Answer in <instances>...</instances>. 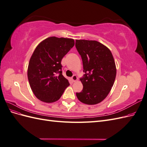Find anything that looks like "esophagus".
<instances>
[{"mask_svg":"<svg viewBox=\"0 0 147 147\" xmlns=\"http://www.w3.org/2000/svg\"><path fill=\"white\" fill-rule=\"evenodd\" d=\"M71 79H72V80L73 82H76V81L77 80V75H74L72 77V78H71Z\"/></svg>","mask_w":147,"mask_h":147,"instance_id":"34e87169","label":"esophagus"}]
</instances>
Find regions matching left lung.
<instances>
[{
	"instance_id": "left-lung-1",
	"label": "left lung",
	"mask_w": 147,
	"mask_h": 147,
	"mask_svg": "<svg viewBox=\"0 0 147 147\" xmlns=\"http://www.w3.org/2000/svg\"><path fill=\"white\" fill-rule=\"evenodd\" d=\"M75 47L81 56L83 90L76 92L78 100L88 105L100 103L107 96L116 77L117 69L109 49L96 40H76Z\"/></svg>"
}]
</instances>
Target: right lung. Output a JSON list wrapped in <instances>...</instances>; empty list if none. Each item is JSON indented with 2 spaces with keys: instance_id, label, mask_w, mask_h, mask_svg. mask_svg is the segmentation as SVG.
Segmentation results:
<instances>
[{
  "instance_id": "obj_1",
  "label": "right lung",
  "mask_w": 147,
  "mask_h": 147,
  "mask_svg": "<svg viewBox=\"0 0 147 147\" xmlns=\"http://www.w3.org/2000/svg\"><path fill=\"white\" fill-rule=\"evenodd\" d=\"M74 45V39L51 37L35 49L29 61L28 77L31 90L39 100L56 102L69 86L63 75L61 61Z\"/></svg>"
}]
</instances>
